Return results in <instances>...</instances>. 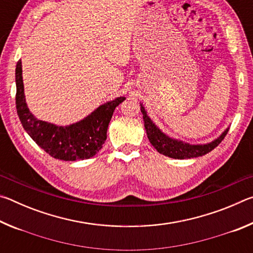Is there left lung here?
I'll list each match as a JSON object with an SVG mask.
<instances>
[{
	"instance_id": "obj_1",
	"label": "left lung",
	"mask_w": 253,
	"mask_h": 253,
	"mask_svg": "<svg viewBox=\"0 0 253 253\" xmlns=\"http://www.w3.org/2000/svg\"><path fill=\"white\" fill-rule=\"evenodd\" d=\"M140 111L143 114L144 126L145 129H146L147 137L149 142L153 145V147L160 154H163V155L169 156L170 158H175V160H185V158H193L205 155V154L213 151L223 140L225 135L229 131V127L225 128V130L219 137H216L212 142L207 144H190L183 142L181 139L174 138V137L163 131L149 118L143 104H140Z\"/></svg>"
}]
</instances>
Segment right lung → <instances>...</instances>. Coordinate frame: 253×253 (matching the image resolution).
<instances>
[{"mask_svg": "<svg viewBox=\"0 0 253 253\" xmlns=\"http://www.w3.org/2000/svg\"><path fill=\"white\" fill-rule=\"evenodd\" d=\"M15 105L24 130L44 152L57 160L78 161L95 156L107 138V129L114 110L126 99L117 97L107 101L79 122L66 126L40 121L30 111L25 101L22 62L15 69Z\"/></svg>", "mask_w": 253, "mask_h": 253, "instance_id": "obj_1", "label": "right lung"}]
</instances>
